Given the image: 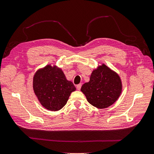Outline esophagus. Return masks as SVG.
<instances>
[{"mask_svg":"<svg viewBox=\"0 0 154 154\" xmlns=\"http://www.w3.org/2000/svg\"><path fill=\"white\" fill-rule=\"evenodd\" d=\"M81 85H81V83H80V84H79V85H77L76 86V87H77V89L79 91V90L81 89Z\"/></svg>","mask_w":154,"mask_h":154,"instance_id":"1","label":"esophagus"}]
</instances>
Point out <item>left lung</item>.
<instances>
[{
    "label": "left lung",
    "instance_id": "1",
    "mask_svg": "<svg viewBox=\"0 0 154 154\" xmlns=\"http://www.w3.org/2000/svg\"><path fill=\"white\" fill-rule=\"evenodd\" d=\"M122 89L119 75L102 64L93 70L90 81L83 85L81 91L91 104L98 109H105L116 102Z\"/></svg>",
    "mask_w": 154,
    "mask_h": 154
}]
</instances>
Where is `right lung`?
Here are the masks:
<instances>
[{
  "mask_svg": "<svg viewBox=\"0 0 154 154\" xmlns=\"http://www.w3.org/2000/svg\"><path fill=\"white\" fill-rule=\"evenodd\" d=\"M33 89L42 105L51 111L61 109L66 104L71 93L76 90L73 83L67 80L60 68L50 65L35 73Z\"/></svg>",
  "mask_w": 154,
  "mask_h": 154,
  "instance_id": "1",
  "label": "right lung"
}]
</instances>
